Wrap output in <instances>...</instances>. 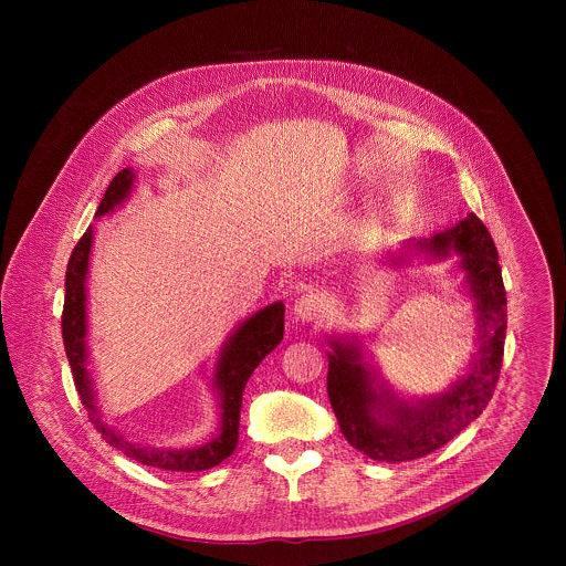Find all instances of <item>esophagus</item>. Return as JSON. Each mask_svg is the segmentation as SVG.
I'll return each instance as SVG.
<instances>
[{
  "mask_svg": "<svg viewBox=\"0 0 566 566\" xmlns=\"http://www.w3.org/2000/svg\"><path fill=\"white\" fill-rule=\"evenodd\" d=\"M323 310V294H318V292H307V294H303V296H298V298L294 301L292 314H294L298 321L305 323V321H316Z\"/></svg>",
  "mask_w": 566,
  "mask_h": 566,
  "instance_id": "obj_1",
  "label": "esophagus"
}]
</instances>
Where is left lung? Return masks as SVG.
Returning <instances> with one entry per match:
<instances>
[{
  "mask_svg": "<svg viewBox=\"0 0 566 566\" xmlns=\"http://www.w3.org/2000/svg\"><path fill=\"white\" fill-rule=\"evenodd\" d=\"M462 272V290L473 301L478 348L462 377L444 392L401 397L366 359L357 335H328L326 392L350 447L379 462H407L440 449L467 429L492 399L507 328V301L494 242L482 220L469 213L429 240L407 242L397 256L447 261Z\"/></svg>",
  "mask_w": 566,
  "mask_h": 566,
  "instance_id": "obj_1",
  "label": "left lung"
}]
</instances>
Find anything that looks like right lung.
<instances>
[{"instance_id":"add662e5","label":"right lung","mask_w":566,"mask_h":566,"mask_svg":"<svg viewBox=\"0 0 566 566\" xmlns=\"http://www.w3.org/2000/svg\"><path fill=\"white\" fill-rule=\"evenodd\" d=\"M137 171L133 167L122 169L113 182L108 185L95 218H104L122 207L135 189ZM91 248H93V227L86 229L81 242L76 243L67 272H65V307H63V342L65 353L74 373L76 390L81 395L82 405L88 411L91 422L102 433V438L122 451L126 458L142 462L146 467H155L163 471H207L224 462L238 447L240 438V411H242V395L245 381L250 379L252 370L263 361L268 353H272L283 339V324H285V305L281 301L254 312L243 323L235 326V331L224 339L220 348V357L216 361L211 388L218 397L220 409V427L211 440L198 447L187 449H161L130 440L122 429L108 424L97 407L93 379L88 366V344H86V279H88V263H91Z\"/></svg>"}]
</instances>
